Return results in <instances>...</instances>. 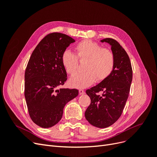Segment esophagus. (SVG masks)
<instances>
[{"label":"esophagus","instance_id":"34e87169","mask_svg":"<svg viewBox=\"0 0 157 157\" xmlns=\"http://www.w3.org/2000/svg\"><path fill=\"white\" fill-rule=\"evenodd\" d=\"M85 94L84 90H82V89L79 90V94H80V95H83V94Z\"/></svg>","mask_w":157,"mask_h":157}]
</instances>
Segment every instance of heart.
<instances>
[{
    "label": "heart",
    "mask_w": 157,
    "mask_h": 157,
    "mask_svg": "<svg viewBox=\"0 0 157 157\" xmlns=\"http://www.w3.org/2000/svg\"><path fill=\"white\" fill-rule=\"evenodd\" d=\"M75 54L65 50L61 56V63L66 73L73 75L77 71L79 61H86L84 73L73 76L69 84L77 88H87L96 80L101 82L111 74L115 67V58L113 52L102 48L97 42L83 40L75 46Z\"/></svg>",
    "instance_id": "b5f03b06"
}]
</instances>
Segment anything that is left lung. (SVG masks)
Here are the masks:
<instances>
[{
	"instance_id": "8db88e82",
	"label": "left lung",
	"mask_w": 157,
	"mask_h": 157,
	"mask_svg": "<svg viewBox=\"0 0 157 157\" xmlns=\"http://www.w3.org/2000/svg\"><path fill=\"white\" fill-rule=\"evenodd\" d=\"M101 42L111 45L115 67L105 80L86 91L91 102L85 118L92 125L104 128L113 124L122 115L130 92L132 69L129 56L116 40L106 38ZM99 91L103 92L102 96L97 94Z\"/></svg>"
}]
</instances>
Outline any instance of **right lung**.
Masks as SVG:
<instances>
[{"label": "right lung", "instance_id": "1", "mask_svg": "<svg viewBox=\"0 0 157 157\" xmlns=\"http://www.w3.org/2000/svg\"><path fill=\"white\" fill-rule=\"evenodd\" d=\"M75 40L60 33L42 39L30 57L25 72V98L29 116L42 128L56 124L66 103L77 97V89L59 88L67 79L61 56Z\"/></svg>", "mask_w": 157, "mask_h": 157}]
</instances>
